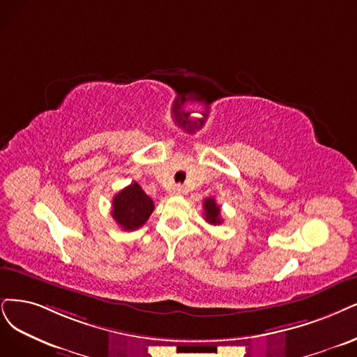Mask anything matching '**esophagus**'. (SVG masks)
<instances>
[{
  "mask_svg": "<svg viewBox=\"0 0 357 357\" xmlns=\"http://www.w3.org/2000/svg\"><path fill=\"white\" fill-rule=\"evenodd\" d=\"M183 192H185V190H183V187H181V185H176L174 190L170 191V194H174V195H181Z\"/></svg>",
  "mask_w": 357,
  "mask_h": 357,
  "instance_id": "obj_1",
  "label": "esophagus"
}]
</instances>
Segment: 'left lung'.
<instances>
[{
	"label": "left lung",
	"instance_id": "obj_1",
	"mask_svg": "<svg viewBox=\"0 0 357 357\" xmlns=\"http://www.w3.org/2000/svg\"><path fill=\"white\" fill-rule=\"evenodd\" d=\"M203 208H204V219L206 222L212 223V225H219L222 223V218H220V207L218 206L216 200L212 199H206L203 202Z\"/></svg>",
	"mask_w": 357,
	"mask_h": 357
}]
</instances>
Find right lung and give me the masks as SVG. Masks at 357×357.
<instances>
[{
  "instance_id": "right-lung-1",
  "label": "right lung",
  "mask_w": 357,
  "mask_h": 357,
  "mask_svg": "<svg viewBox=\"0 0 357 357\" xmlns=\"http://www.w3.org/2000/svg\"><path fill=\"white\" fill-rule=\"evenodd\" d=\"M112 216L125 231L141 228L154 210V203L137 182L119 191L112 202Z\"/></svg>"
}]
</instances>
